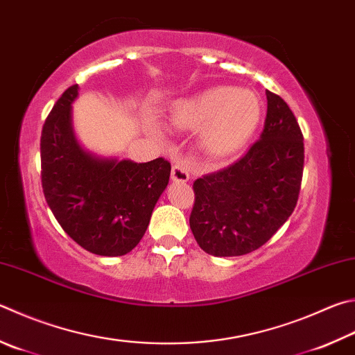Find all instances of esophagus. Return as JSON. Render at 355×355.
Returning a JSON list of instances; mask_svg holds the SVG:
<instances>
[{
  "mask_svg": "<svg viewBox=\"0 0 355 355\" xmlns=\"http://www.w3.org/2000/svg\"><path fill=\"white\" fill-rule=\"evenodd\" d=\"M172 180L177 183H186L189 180L188 166L183 161H178V163L172 166Z\"/></svg>",
  "mask_w": 355,
  "mask_h": 355,
  "instance_id": "obj_1",
  "label": "esophagus"
}]
</instances>
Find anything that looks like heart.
Segmentation results:
<instances>
[{
    "instance_id": "b5f03b06",
    "label": "heart",
    "mask_w": 355,
    "mask_h": 355,
    "mask_svg": "<svg viewBox=\"0 0 355 355\" xmlns=\"http://www.w3.org/2000/svg\"><path fill=\"white\" fill-rule=\"evenodd\" d=\"M261 104L256 94L233 87H216L175 102L172 122L182 128H200L211 155L230 157L242 149L259 122Z\"/></svg>"
}]
</instances>
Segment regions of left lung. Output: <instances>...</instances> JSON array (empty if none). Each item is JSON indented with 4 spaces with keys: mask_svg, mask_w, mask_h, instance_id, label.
Instances as JSON below:
<instances>
[{
    "mask_svg": "<svg viewBox=\"0 0 355 355\" xmlns=\"http://www.w3.org/2000/svg\"><path fill=\"white\" fill-rule=\"evenodd\" d=\"M267 94L261 138L225 169L194 182L189 225L200 248L212 256H242L262 247L298 202L304 143L284 99Z\"/></svg>",
    "mask_w": 355,
    "mask_h": 355,
    "instance_id": "left-lung-1",
    "label": "left lung"
}]
</instances>
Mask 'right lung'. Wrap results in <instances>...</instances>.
Wrapping results in <instances>:
<instances>
[{"instance_id": "right-lung-1", "label": "right lung", "mask_w": 355, "mask_h": 355, "mask_svg": "<svg viewBox=\"0 0 355 355\" xmlns=\"http://www.w3.org/2000/svg\"><path fill=\"white\" fill-rule=\"evenodd\" d=\"M79 87H69L44 121L42 186L63 231L89 253L122 256L143 239L171 177L164 158L149 163L98 158L82 149L71 124Z\"/></svg>"}]
</instances>
